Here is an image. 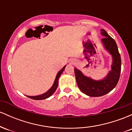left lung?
<instances>
[{
	"instance_id": "8db88e82",
	"label": "left lung",
	"mask_w": 132,
	"mask_h": 132,
	"mask_svg": "<svg viewBox=\"0 0 132 132\" xmlns=\"http://www.w3.org/2000/svg\"><path fill=\"white\" fill-rule=\"evenodd\" d=\"M101 35L104 36L102 42L106 50L112 56V70L103 79L95 81L86 76L81 71L75 68L77 84L83 93L90 97H100L111 91L117 84L121 71V57L115 40L102 29Z\"/></svg>"
}]
</instances>
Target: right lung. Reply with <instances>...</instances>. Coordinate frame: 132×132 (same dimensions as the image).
Returning <instances> with one entry per match:
<instances>
[{"label": "right lung", "mask_w": 132, "mask_h": 132, "mask_svg": "<svg viewBox=\"0 0 132 132\" xmlns=\"http://www.w3.org/2000/svg\"><path fill=\"white\" fill-rule=\"evenodd\" d=\"M66 68V66H64L62 69L57 72L56 77L55 80H54V82L53 83V85L52 86V87H51L50 89L48 90L46 92L43 94L42 95H37V96H29V95H27L28 97L30 98V99H32L34 100H43V99H47V98L50 97L51 95L53 94V93L55 92V90H56L57 87V85H58V80L59 78H60V76L61 75V74L63 73V72L64 70V68Z\"/></svg>", "instance_id": "right-lung-1"}]
</instances>
